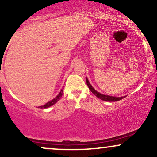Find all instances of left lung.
<instances>
[{"label":"left lung","mask_w":157,"mask_h":157,"mask_svg":"<svg viewBox=\"0 0 157 157\" xmlns=\"http://www.w3.org/2000/svg\"><path fill=\"white\" fill-rule=\"evenodd\" d=\"M86 83L88 85V88L90 91L93 93L96 97L99 98L100 99L104 100V101H119V100L124 99L125 97H111V96H107V95H104V94H101L97 92L93 87L91 86V85L89 83V81H88V79H86Z\"/></svg>","instance_id":"1"}]
</instances>
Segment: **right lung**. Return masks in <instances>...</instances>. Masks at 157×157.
Listing matches in <instances>:
<instances>
[{
    "label": "right lung",
    "instance_id": "obj_1",
    "mask_svg": "<svg viewBox=\"0 0 157 157\" xmlns=\"http://www.w3.org/2000/svg\"><path fill=\"white\" fill-rule=\"evenodd\" d=\"M62 95H63V90H61V91L60 92L59 94H58V95L56 98H55V99L51 100V101H50L49 102L47 103L46 105H43V106H41L40 107L41 108H48V107L52 106V105H53L54 104H56V102H57L58 100L60 99V97H62Z\"/></svg>",
    "mask_w": 157,
    "mask_h": 157
}]
</instances>
